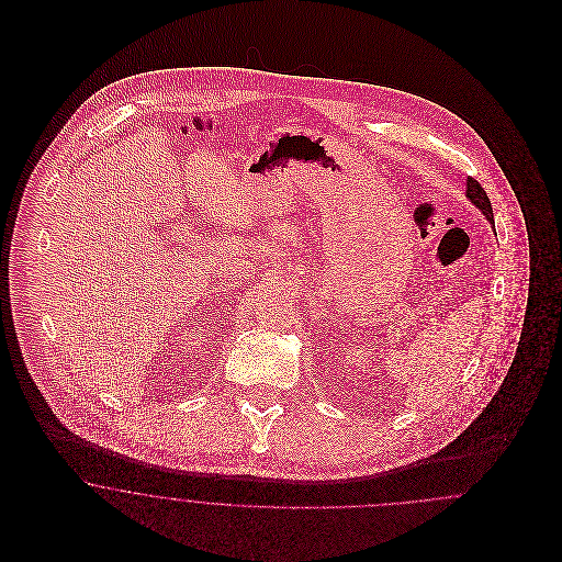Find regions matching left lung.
<instances>
[{"instance_id":"obj_1","label":"left lung","mask_w":562,"mask_h":562,"mask_svg":"<svg viewBox=\"0 0 562 562\" xmlns=\"http://www.w3.org/2000/svg\"><path fill=\"white\" fill-rule=\"evenodd\" d=\"M465 195L468 200L481 209L482 214L493 223V209H491V202H488V195L486 191L481 188V183L476 179H468V188H465Z\"/></svg>"}]
</instances>
